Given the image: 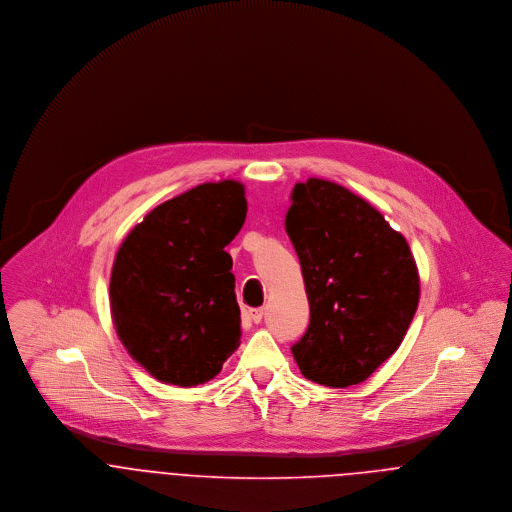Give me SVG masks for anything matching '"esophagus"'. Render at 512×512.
<instances>
[{"label":"esophagus","instance_id":"obj_1","mask_svg":"<svg viewBox=\"0 0 512 512\" xmlns=\"http://www.w3.org/2000/svg\"><path fill=\"white\" fill-rule=\"evenodd\" d=\"M262 317H264V307H254V309H250V319H252L254 323H260Z\"/></svg>","mask_w":512,"mask_h":512}]
</instances>
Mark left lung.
<instances>
[{"instance_id": "8db88e82", "label": "left lung", "mask_w": 512, "mask_h": 512, "mask_svg": "<svg viewBox=\"0 0 512 512\" xmlns=\"http://www.w3.org/2000/svg\"><path fill=\"white\" fill-rule=\"evenodd\" d=\"M286 232L311 313L293 359L317 384H359L396 353L418 309L410 246L365 199L317 177L293 187Z\"/></svg>"}]
</instances>
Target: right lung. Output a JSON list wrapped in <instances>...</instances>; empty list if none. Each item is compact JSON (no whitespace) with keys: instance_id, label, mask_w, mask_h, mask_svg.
I'll return each mask as SVG.
<instances>
[{"instance_id":"1","label":"right lung","mask_w":512,"mask_h":512,"mask_svg":"<svg viewBox=\"0 0 512 512\" xmlns=\"http://www.w3.org/2000/svg\"><path fill=\"white\" fill-rule=\"evenodd\" d=\"M246 211L242 183H203L155 207L120 244L112 321L130 357L159 382H209L238 349L240 307L224 246Z\"/></svg>"}]
</instances>
